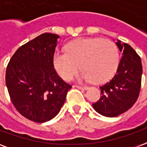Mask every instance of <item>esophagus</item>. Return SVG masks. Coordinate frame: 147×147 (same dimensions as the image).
<instances>
[{"instance_id": "obj_1", "label": "esophagus", "mask_w": 147, "mask_h": 147, "mask_svg": "<svg viewBox=\"0 0 147 147\" xmlns=\"http://www.w3.org/2000/svg\"><path fill=\"white\" fill-rule=\"evenodd\" d=\"M76 87H77L78 89H80V90H87L88 89V87L87 86H76Z\"/></svg>"}]
</instances>
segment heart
<instances>
[{"instance_id": "b5f03b06", "label": "heart", "mask_w": 147, "mask_h": 147, "mask_svg": "<svg viewBox=\"0 0 147 147\" xmlns=\"http://www.w3.org/2000/svg\"><path fill=\"white\" fill-rule=\"evenodd\" d=\"M67 52H56L53 57L55 70L68 80L80 68V80L94 83L107 82L113 76L119 64L117 46L102 38H79L66 46Z\"/></svg>"}]
</instances>
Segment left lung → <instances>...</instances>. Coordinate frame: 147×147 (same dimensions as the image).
<instances>
[{
  "mask_svg": "<svg viewBox=\"0 0 147 147\" xmlns=\"http://www.w3.org/2000/svg\"><path fill=\"white\" fill-rule=\"evenodd\" d=\"M116 45L122 52L115 76L100 86L101 98L92 104L99 114L107 117H117L132 107L139 97L142 67L141 58L127 43L117 40Z\"/></svg>",
  "mask_w": 147,
  "mask_h": 147,
  "instance_id": "8db88e82",
  "label": "left lung"
}]
</instances>
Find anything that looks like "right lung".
Listing matches in <instances>:
<instances>
[{"instance_id": "obj_1", "label": "right lung", "mask_w": 147, "mask_h": 147, "mask_svg": "<svg viewBox=\"0 0 147 147\" xmlns=\"http://www.w3.org/2000/svg\"><path fill=\"white\" fill-rule=\"evenodd\" d=\"M59 35L44 33L20 46L6 69L5 83L15 108L34 122L54 118L71 86L55 71L53 57Z\"/></svg>"}]
</instances>
